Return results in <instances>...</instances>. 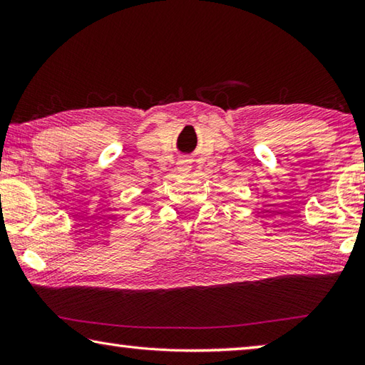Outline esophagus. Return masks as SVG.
<instances>
[{
    "label": "esophagus",
    "instance_id": "obj_1",
    "mask_svg": "<svg viewBox=\"0 0 365 365\" xmlns=\"http://www.w3.org/2000/svg\"><path fill=\"white\" fill-rule=\"evenodd\" d=\"M177 165H178V170L188 172L191 169V160L190 159H182V160H178Z\"/></svg>",
    "mask_w": 365,
    "mask_h": 365
}]
</instances>
